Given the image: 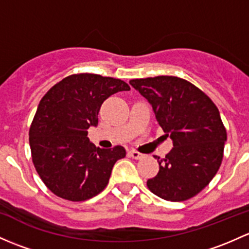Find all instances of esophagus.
<instances>
[{
	"mask_svg": "<svg viewBox=\"0 0 249 249\" xmlns=\"http://www.w3.org/2000/svg\"><path fill=\"white\" fill-rule=\"evenodd\" d=\"M129 155H130V158H132V159H135V160H140V159H142L143 156V154H141V153H138V151H136V150H130L129 151Z\"/></svg>",
	"mask_w": 249,
	"mask_h": 249,
	"instance_id": "34e87169",
	"label": "esophagus"
}]
</instances>
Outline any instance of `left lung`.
<instances>
[{"instance_id": "8db88e82", "label": "left lung", "mask_w": 249, "mask_h": 249, "mask_svg": "<svg viewBox=\"0 0 249 249\" xmlns=\"http://www.w3.org/2000/svg\"><path fill=\"white\" fill-rule=\"evenodd\" d=\"M130 85L151 104L173 148L160 160L149 190L169 201L195 197L209 185L223 160L227 130L213 101L187 80L177 76L135 78Z\"/></svg>"}]
</instances>
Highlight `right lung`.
Returning <instances> with one entry per match:
<instances>
[{"label":"right lung","mask_w":249,"mask_h":249,"mask_svg":"<svg viewBox=\"0 0 249 249\" xmlns=\"http://www.w3.org/2000/svg\"><path fill=\"white\" fill-rule=\"evenodd\" d=\"M129 89L119 78L83 72L64 77L43 96L30 127L31 154L36 173L57 197L83 201L107 186L126 151L122 145L96 148L87 130L98 125L108 96Z\"/></svg>","instance_id":"1"}]
</instances>
